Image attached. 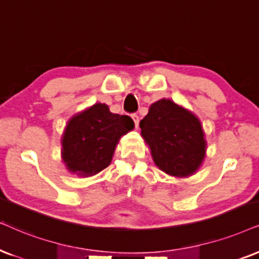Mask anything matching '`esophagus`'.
Returning <instances> with one entry per match:
<instances>
[{"mask_svg":"<svg viewBox=\"0 0 259 259\" xmlns=\"http://www.w3.org/2000/svg\"><path fill=\"white\" fill-rule=\"evenodd\" d=\"M132 118L134 119V123H135V125H136V127L139 126V122H140V117L137 116L136 113H134V114H132Z\"/></svg>","mask_w":259,"mask_h":259,"instance_id":"obj_1","label":"esophagus"}]
</instances>
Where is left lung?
Returning a JSON list of instances; mask_svg holds the SVG:
<instances>
[{
  "label": "left lung",
  "mask_w": 259,
  "mask_h": 259,
  "mask_svg": "<svg viewBox=\"0 0 259 259\" xmlns=\"http://www.w3.org/2000/svg\"><path fill=\"white\" fill-rule=\"evenodd\" d=\"M140 127L154 163L166 175L188 178L202 166L207 141L201 120L191 111L162 98L149 106Z\"/></svg>",
  "instance_id": "obj_1"
}]
</instances>
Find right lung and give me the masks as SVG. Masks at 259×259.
<instances>
[{"instance_id":"right-lung-1","label":"right lung","mask_w":259,"mask_h":259,"mask_svg":"<svg viewBox=\"0 0 259 259\" xmlns=\"http://www.w3.org/2000/svg\"><path fill=\"white\" fill-rule=\"evenodd\" d=\"M135 127L125 114L112 113L97 103L74 114L62 135V160L71 175L92 177L106 168L120 137Z\"/></svg>"}]
</instances>
